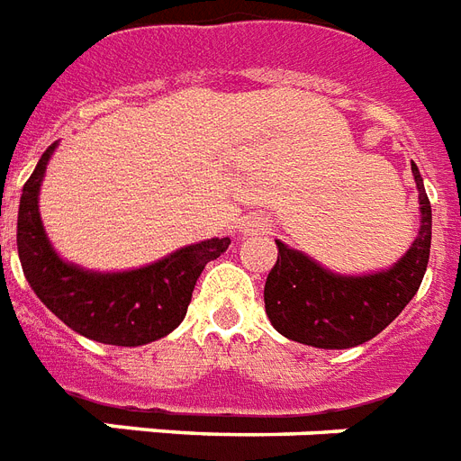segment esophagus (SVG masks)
Segmentation results:
<instances>
[{
    "instance_id": "34e87169",
    "label": "esophagus",
    "mask_w": 461,
    "mask_h": 461,
    "mask_svg": "<svg viewBox=\"0 0 461 461\" xmlns=\"http://www.w3.org/2000/svg\"><path fill=\"white\" fill-rule=\"evenodd\" d=\"M264 221L259 219H249V221H242V233L249 235V233H259V230H264Z\"/></svg>"
}]
</instances>
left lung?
Returning <instances> with one entry per match:
<instances>
[{"label":"left lung","mask_w":461,"mask_h":461,"mask_svg":"<svg viewBox=\"0 0 461 461\" xmlns=\"http://www.w3.org/2000/svg\"><path fill=\"white\" fill-rule=\"evenodd\" d=\"M419 233L411 248L390 268L345 276L321 267L309 254L276 240L278 259L264 285L271 326L288 340L321 349H348L376 338L417 294L430 254V202L417 164Z\"/></svg>","instance_id":"8db88e82"}]
</instances>
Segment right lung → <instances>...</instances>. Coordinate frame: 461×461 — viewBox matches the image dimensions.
<instances>
[{
    "label": "right lung",
    "mask_w": 461,
    "mask_h": 461,
    "mask_svg": "<svg viewBox=\"0 0 461 461\" xmlns=\"http://www.w3.org/2000/svg\"><path fill=\"white\" fill-rule=\"evenodd\" d=\"M59 142L47 147L23 185L18 204V259L25 281L51 314L76 333L104 345L138 348L178 329L194 283L230 238L187 245L164 259L131 271H90L61 259L40 219V185Z\"/></svg>",
    "instance_id": "obj_1"
}]
</instances>
